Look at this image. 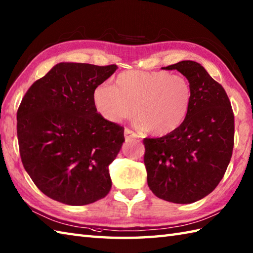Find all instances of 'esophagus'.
Returning a JSON list of instances; mask_svg holds the SVG:
<instances>
[{"label":"esophagus","mask_w":253,"mask_h":253,"mask_svg":"<svg viewBox=\"0 0 253 253\" xmlns=\"http://www.w3.org/2000/svg\"><path fill=\"white\" fill-rule=\"evenodd\" d=\"M124 136H125L126 140H130V139H132V138H139V136L136 132L131 131L130 129H128V128H126V129L124 130Z\"/></svg>","instance_id":"34e87169"}]
</instances>
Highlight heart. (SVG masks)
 <instances>
[{
    "label": "heart",
    "instance_id": "b5f03b06",
    "mask_svg": "<svg viewBox=\"0 0 253 253\" xmlns=\"http://www.w3.org/2000/svg\"><path fill=\"white\" fill-rule=\"evenodd\" d=\"M192 101L190 84L181 75L168 72H124L114 87L101 84L93 91L99 114L111 123L138 116L137 126L158 136L168 135L182 125Z\"/></svg>",
    "mask_w": 253,
    "mask_h": 253
}]
</instances>
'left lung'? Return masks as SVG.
<instances>
[{"label":"left lung","mask_w":253,"mask_h":253,"mask_svg":"<svg viewBox=\"0 0 253 253\" xmlns=\"http://www.w3.org/2000/svg\"><path fill=\"white\" fill-rule=\"evenodd\" d=\"M163 68L184 75L192 101L180 127L143 140L148 186L163 200L193 203L215 189L226 171L234 148L233 110L224 88L201 64L181 61Z\"/></svg>","instance_id":"left-lung-1"}]
</instances>
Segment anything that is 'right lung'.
Masks as SVG:
<instances>
[{
	"label": "right lung",
	"mask_w": 253,
	"mask_h": 253,
	"mask_svg": "<svg viewBox=\"0 0 253 253\" xmlns=\"http://www.w3.org/2000/svg\"><path fill=\"white\" fill-rule=\"evenodd\" d=\"M116 69L58 63L21 100V162L35 185L53 200L85 206L111 190L109 166L125 141L124 128L96 112L93 91Z\"/></svg>",
	"instance_id": "right-lung-1"
}]
</instances>
